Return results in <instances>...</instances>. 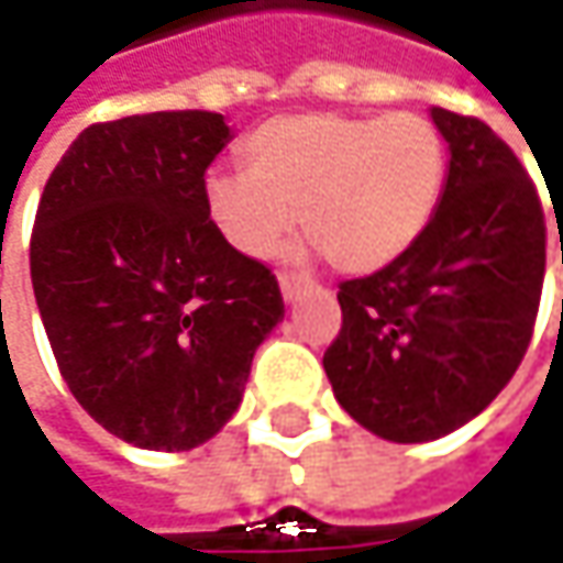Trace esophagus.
<instances>
[{"mask_svg":"<svg viewBox=\"0 0 563 563\" xmlns=\"http://www.w3.org/2000/svg\"><path fill=\"white\" fill-rule=\"evenodd\" d=\"M277 280H280V292L286 302H292L306 286H312V280H309V277H302V274H280Z\"/></svg>","mask_w":563,"mask_h":563,"instance_id":"34e87169","label":"esophagus"}]
</instances>
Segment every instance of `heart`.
<instances>
[{
    "label": "heart",
    "instance_id": "obj_1",
    "mask_svg": "<svg viewBox=\"0 0 563 563\" xmlns=\"http://www.w3.org/2000/svg\"><path fill=\"white\" fill-rule=\"evenodd\" d=\"M249 172L213 168L203 207L229 249L264 257L292 229L341 274H376L427 232L446 190L443 133L417 114H292L245 140Z\"/></svg>",
    "mask_w": 563,
    "mask_h": 563
}]
</instances>
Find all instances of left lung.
Masks as SVG:
<instances>
[{"label":"left lung","instance_id":"obj_1","mask_svg":"<svg viewBox=\"0 0 563 563\" xmlns=\"http://www.w3.org/2000/svg\"><path fill=\"white\" fill-rule=\"evenodd\" d=\"M430 117L449 146L440 210L398 261L341 283L324 353L341 408L391 443L440 440L500 395L545 280V213L519 158L478 117Z\"/></svg>","mask_w":563,"mask_h":563}]
</instances>
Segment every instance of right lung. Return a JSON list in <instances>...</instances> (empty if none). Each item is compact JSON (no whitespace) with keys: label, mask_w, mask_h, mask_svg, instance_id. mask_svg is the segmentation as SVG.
<instances>
[{"label":"right lung","mask_w":563,"mask_h":563,"mask_svg":"<svg viewBox=\"0 0 563 563\" xmlns=\"http://www.w3.org/2000/svg\"><path fill=\"white\" fill-rule=\"evenodd\" d=\"M229 140L213 111L91 123L37 207L31 283L56 366L130 446L213 440L283 321L277 277L229 249L203 207V175Z\"/></svg>","instance_id":"1"}]
</instances>
